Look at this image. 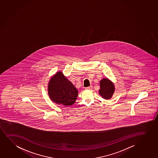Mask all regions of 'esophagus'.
<instances>
[{
    "mask_svg": "<svg viewBox=\"0 0 158 158\" xmlns=\"http://www.w3.org/2000/svg\"><path fill=\"white\" fill-rule=\"evenodd\" d=\"M93 88L92 86H89V87H86V89H92Z\"/></svg>",
    "mask_w": 158,
    "mask_h": 158,
    "instance_id": "esophagus-1",
    "label": "esophagus"
}]
</instances>
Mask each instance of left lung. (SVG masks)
<instances>
[{
	"instance_id": "left-lung-1",
	"label": "left lung",
	"mask_w": 158,
	"mask_h": 158,
	"mask_svg": "<svg viewBox=\"0 0 158 158\" xmlns=\"http://www.w3.org/2000/svg\"><path fill=\"white\" fill-rule=\"evenodd\" d=\"M100 88L98 93L105 100H109L115 92V85L108 78H103L100 81Z\"/></svg>"
}]
</instances>
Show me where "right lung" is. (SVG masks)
<instances>
[{
  "mask_svg": "<svg viewBox=\"0 0 158 158\" xmlns=\"http://www.w3.org/2000/svg\"><path fill=\"white\" fill-rule=\"evenodd\" d=\"M48 86L50 98L57 105L68 106L76 102L78 90L61 71L51 77Z\"/></svg>",
  "mask_w": 158,
  "mask_h": 158,
  "instance_id": "add662e5",
  "label": "right lung"
}]
</instances>
